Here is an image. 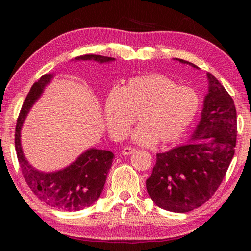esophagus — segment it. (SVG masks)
I'll use <instances>...</instances> for the list:
<instances>
[{
  "instance_id": "1",
  "label": "esophagus",
  "mask_w": 251,
  "mask_h": 251,
  "mask_svg": "<svg viewBox=\"0 0 251 251\" xmlns=\"http://www.w3.org/2000/svg\"><path fill=\"white\" fill-rule=\"evenodd\" d=\"M135 151V148H133V147H124L123 148V151H122V154L124 155V156H128V155H130V154H133V152Z\"/></svg>"
}]
</instances>
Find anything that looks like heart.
I'll return each instance as SVG.
<instances>
[{
	"mask_svg": "<svg viewBox=\"0 0 251 251\" xmlns=\"http://www.w3.org/2000/svg\"><path fill=\"white\" fill-rule=\"evenodd\" d=\"M201 107V97L192 87L178 86L163 74L130 78L120 91L106 97L104 120L110 136L122 139L137 117L139 126L131 138L141 145L176 143L182 138Z\"/></svg>",
	"mask_w": 251,
	"mask_h": 251,
	"instance_id": "1",
	"label": "heart"
}]
</instances>
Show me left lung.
<instances>
[{"label":"left lung","mask_w":251,"mask_h":251,"mask_svg":"<svg viewBox=\"0 0 251 251\" xmlns=\"http://www.w3.org/2000/svg\"><path fill=\"white\" fill-rule=\"evenodd\" d=\"M178 61L198 69L193 63ZM207 77L209 90L192 142L157 154L151 175L146 180L148 195L165 210L188 212L209 201L235 154V103L214 75L207 73Z\"/></svg>","instance_id":"obj_1"}]
</instances>
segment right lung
<instances>
[{
  "label": "right lung",
  "instance_id": "1",
  "mask_svg": "<svg viewBox=\"0 0 251 251\" xmlns=\"http://www.w3.org/2000/svg\"><path fill=\"white\" fill-rule=\"evenodd\" d=\"M75 59H93L100 63H107L115 58L88 54L75 57ZM52 77V74L43 75L29 90L16 122L15 151L25 181L42 201L58 209L77 211L90 207L100 196L115 156L109 151L91 148L83 152L69 167L54 173L40 172L28 164L21 146V128L28 110L39 100Z\"/></svg>",
  "mask_w": 251,
  "mask_h": 251
}]
</instances>
